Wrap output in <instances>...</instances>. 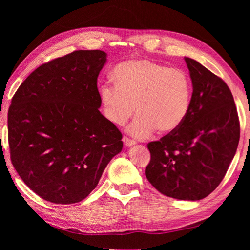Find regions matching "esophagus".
I'll use <instances>...</instances> for the list:
<instances>
[{
	"label": "esophagus",
	"mask_w": 250,
	"mask_h": 250,
	"mask_svg": "<svg viewBox=\"0 0 250 250\" xmlns=\"http://www.w3.org/2000/svg\"><path fill=\"white\" fill-rule=\"evenodd\" d=\"M122 141H124V144L126 147H131V146L135 145V141L130 140V139H128V137H124V139H122Z\"/></svg>",
	"instance_id": "esophagus-1"
}]
</instances>
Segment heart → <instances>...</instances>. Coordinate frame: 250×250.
<instances>
[{"label": "heart", "mask_w": 250, "mask_h": 250, "mask_svg": "<svg viewBox=\"0 0 250 250\" xmlns=\"http://www.w3.org/2000/svg\"><path fill=\"white\" fill-rule=\"evenodd\" d=\"M113 77L116 84L100 88L104 116L121 126L135 109L137 116L128 132L136 139H146L155 130L171 133L187 118L192 83L185 71L150 60H133L117 66Z\"/></svg>", "instance_id": "1"}]
</instances>
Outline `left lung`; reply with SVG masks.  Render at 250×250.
<instances>
[{"instance_id":"obj_1","label":"left lung","mask_w":250,"mask_h":250,"mask_svg":"<svg viewBox=\"0 0 250 250\" xmlns=\"http://www.w3.org/2000/svg\"><path fill=\"white\" fill-rule=\"evenodd\" d=\"M185 61L193 88L189 114L177 130L148 144L145 175L164 195L198 201L224 179L240 141V121L227 83L198 61Z\"/></svg>"}]
</instances>
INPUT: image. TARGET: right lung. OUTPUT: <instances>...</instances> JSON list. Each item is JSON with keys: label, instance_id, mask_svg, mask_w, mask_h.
<instances>
[{"label": "right lung", "instance_id": "1", "mask_svg": "<svg viewBox=\"0 0 250 250\" xmlns=\"http://www.w3.org/2000/svg\"><path fill=\"white\" fill-rule=\"evenodd\" d=\"M102 50H77L41 65L20 84L8 109L10 159L42 199L72 204L97 187L122 149V135L100 113Z\"/></svg>", "mask_w": 250, "mask_h": 250}]
</instances>
